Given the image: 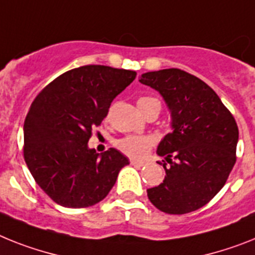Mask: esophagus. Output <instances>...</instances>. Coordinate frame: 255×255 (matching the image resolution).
Instances as JSON below:
<instances>
[{
    "instance_id": "esophagus-1",
    "label": "esophagus",
    "mask_w": 255,
    "mask_h": 255,
    "mask_svg": "<svg viewBox=\"0 0 255 255\" xmlns=\"http://www.w3.org/2000/svg\"><path fill=\"white\" fill-rule=\"evenodd\" d=\"M131 164L132 166H137V167H142L144 166V162L142 160H137V159H131Z\"/></svg>"
}]
</instances>
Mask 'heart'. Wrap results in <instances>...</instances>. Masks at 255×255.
Here are the masks:
<instances>
[{"mask_svg":"<svg viewBox=\"0 0 255 255\" xmlns=\"http://www.w3.org/2000/svg\"><path fill=\"white\" fill-rule=\"evenodd\" d=\"M137 106L141 113L146 115L149 111L158 109L160 110V102L158 98L145 96L140 97L137 101ZM154 144V140L149 136H136V134H128L124 137L119 138L115 142V146L119 149L123 154L132 158H141L144 157L147 151L150 150Z\"/></svg>","mask_w":255,"mask_h":255,"instance_id":"obj_1","label":"heart"}]
</instances>
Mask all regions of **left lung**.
Returning a JSON list of instances; mask_svg holds the SVG:
<instances>
[{
  "label": "left lung",
  "mask_w": 255,
  "mask_h": 255,
  "mask_svg": "<svg viewBox=\"0 0 255 255\" xmlns=\"http://www.w3.org/2000/svg\"><path fill=\"white\" fill-rule=\"evenodd\" d=\"M140 83L162 95L174 128L157 150L169 163H163L164 180L147 189V197L163 213L198 210L223 188L236 163V121L205 81L183 70L146 72Z\"/></svg>",
  "instance_id": "obj_1"
}]
</instances>
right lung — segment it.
Returning a JSON list of instances; mask_svg holds the SVG:
<instances>
[{"label":"right lung","instance_id":"add662e5","mask_svg":"<svg viewBox=\"0 0 255 255\" xmlns=\"http://www.w3.org/2000/svg\"><path fill=\"white\" fill-rule=\"evenodd\" d=\"M136 75L81 66L59 75L33 100L24 121L23 155L38 187L55 204L75 209L98 204L129 163L114 147L98 155L88 149V141Z\"/></svg>","mask_w":255,"mask_h":255}]
</instances>
